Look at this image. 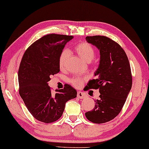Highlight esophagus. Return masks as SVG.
Returning a JSON list of instances; mask_svg holds the SVG:
<instances>
[{
	"label": "esophagus",
	"instance_id": "34e87169",
	"mask_svg": "<svg viewBox=\"0 0 149 149\" xmlns=\"http://www.w3.org/2000/svg\"><path fill=\"white\" fill-rule=\"evenodd\" d=\"M77 97L79 98H85L86 97V95L81 91H79L77 92Z\"/></svg>",
	"mask_w": 149,
	"mask_h": 149
}]
</instances>
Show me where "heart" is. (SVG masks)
<instances>
[{"label":"heart","mask_w":149,"mask_h":149,"mask_svg":"<svg viewBox=\"0 0 149 149\" xmlns=\"http://www.w3.org/2000/svg\"><path fill=\"white\" fill-rule=\"evenodd\" d=\"M75 51L77 53V55L81 59L86 63H90L93 60L96 52L95 50L89 43L83 42L80 43L77 45L75 47ZM68 56H69V52L67 50H64L62 51L61 56L59 58V67L61 69H63L65 65V63L67 59H68ZM70 83L73 86L76 87H79L84 82V79L82 77L79 76H75L70 79Z\"/></svg>","instance_id":"1"}]
</instances>
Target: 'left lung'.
<instances>
[{
	"instance_id": "left-lung-1",
	"label": "left lung",
	"mask_w": 149,
	"mask_h": 149,
	"mask_svg": "<svg viewBox=\"0 0 149 149\" xmlns=\"http://www.w3.org/2000/svg\"><path fill=\"white\" fill-rule=\"evenodd\" d=\"M86 41L99 50L100 61L95 72L96 79L90 80L88 88L98 89L99 99L85 113L93 123L101 124L114 119L121 111L132 85L131 68L123 48L104 36H86Z\"/></svg>"
}]
</instances>
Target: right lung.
Here are the masks:
<instances>
[{"mask_svg": "<svg viewBox=\"0 0 149 149\" xmlns=\"http://www.w3.org/2000/svg\"><path fill=\"white\" fill-rule=\"evenodd\" d=\"M72 36L50 34L36 41L24 53L19 71V93L35 119L44 123L56 122L63 115L65 103L77 97L69 84L53 94L50 76L60 72L59 58Z\"/></svg>", "mask_w": 149, "mask_h": 149, "instance_id": "1", "label": "right lung"}]
</instances>
